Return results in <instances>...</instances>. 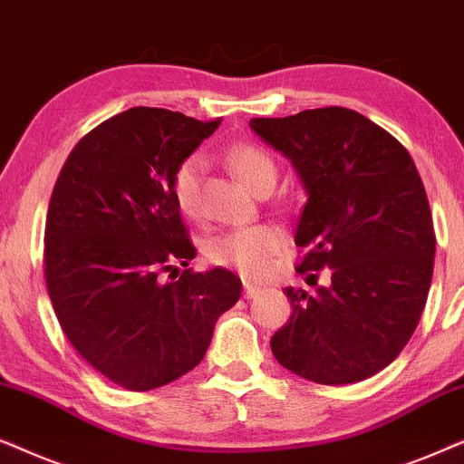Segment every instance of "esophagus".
Listing matches in <instances>:
<instances>
[{"label":"esophagus","instance_id":"34e87169","mask_svg":"<svg viewBox=\"0 0 464 464\" xmlns=\"http://www.w3.org/2000/svg\"><path fill=\"white\" fill-rule=\"evenodd\" d=\"M261 293H263V286H258V284H252L250 280H244V296H246V299H252V296H256Z\"/></svg>","mask_w":464,"mask_h":464}]
</instances>
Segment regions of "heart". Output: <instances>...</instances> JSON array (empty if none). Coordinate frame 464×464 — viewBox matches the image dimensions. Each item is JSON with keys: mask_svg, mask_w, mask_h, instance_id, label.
Wrapping results in <instances>:
<instances>
[{"mask_svg": "<svg viewBox=\"0 0 464 464\" xmlns=\"http://www.w3.org/2000/svg\"><path fill=\"white\" fill-rule=\"evenodd\" d=\"M225 163L252 193L274 188L277 180V165L274 157L265 148L248 144V141L228 148L225 152ZM203 171H206V159L199 154H190L174 171L171 193H174V199L182 214H199ZM282 244L284 237L280 228L271 225L246 227L214 237L208 246V256L216 265L239 269L246 276H261L267 269L269 258L280 250Z\"/></svg>", "mask_w": 464, "mask_h": 464, "instance_id": "heart-1", "label": "heart"}]
</instances>
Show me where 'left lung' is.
I'll return each instance as SVG.
<instances>
[{"mask_svg": "<svg viewBox=\"0 0 464 464\" xmlns=\"http://www.w3.org/2000/svg\"><path fill=\"white\" fill-rule=\"evenodd\" d=\"M250 129L282 152L307 201L295 244L299 271L331 269L316 293L286 290L293 316L271 337L276 361L326 386L352 384L391 365L422 316L435 231L410 152L367 116L318 108Z\"/></svg>", "mask_w": 464, "mask_h": 464, "instance_id": "left-lung-1", "label": "left lung"}]
</instances>
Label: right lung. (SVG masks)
Instances as JSON below:
<instances>
[{"label": "right lung", "instance_id": "add662e5", "mask_svg": "<svg viewBox=\"0 0 464 464\" xmlns=\"http://www.w3.org/2000/svg\"><path fill=\"white\" fill-rule=\"evenodd\" d=\"M218 125L131 108L84 135L54 184L44 236L54 314L78 354L127 391L199 365L242 296V280L220 267L163 280L195 258L171 178Z\"/></svg>", "mask_w": 464, "mask_h": 464}]
</instances>
